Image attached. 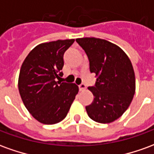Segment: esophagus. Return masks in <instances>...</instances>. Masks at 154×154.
<instances>
[{"mask_svg":"<svg viewBox=\"0 0 154 154\" xmlns=\"http://www.w3.org/2000/svg\"><path fill=\"white\" fill-rule=\"evenodd\" d=\"M86 88H87V86H86L85 84H81V85H79V89H80V91H83L86 90Z\"/></svg>","mask_w":154,"mask_h":154,"instance_id":"obj_1","label":"esophagus"}]
</instances>
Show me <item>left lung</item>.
<instances>
[{"mask_svg":"<svg viewBox=\"0 0 154 154\" xmlns=\"http://www.w3.org/2000/svg\"><path fill=\"white\" fill-rule=\"evenodd\" d=\"M86 52L91 72L96 74V87H88L93 94L92 103L86 106L94 121L111 123L119 119L135 93V75L127 54L110 41L97 38L76 39Z\"/></svg>","mask_w":154,"mask_h":154,"instance_id":"1","label":"left lung"}]
</instances>
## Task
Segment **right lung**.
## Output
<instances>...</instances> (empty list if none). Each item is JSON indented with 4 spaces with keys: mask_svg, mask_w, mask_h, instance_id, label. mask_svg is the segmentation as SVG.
<instances>
[{
    "mask_svg": "<svg viewBox=\"0 0 154 154\" xmlns=\"http://www.w3.org/2000/svg\"><path fill=\"white\" fill-rule=\"evenodd\" d=\"M75 39L52 41L34 48L20 67L18 88L31 116L44 125L61 122L78 93L75 83L57 82L63 76V54Z\"/></svg>",
    "mask_w": 154,
    "mask_h": 154,
    "instance_id": "right-lung-1",
    "label": "right lung"
}]
</instances>
